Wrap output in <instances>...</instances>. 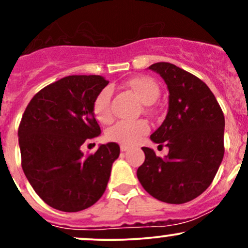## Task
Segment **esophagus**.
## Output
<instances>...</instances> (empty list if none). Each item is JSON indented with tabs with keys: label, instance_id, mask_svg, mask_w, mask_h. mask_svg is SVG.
Wrapping results in <instances>:
<instances>
[{
	"label": "esophagus",
	"instance_id": "34e87169",
	"mask_svg": "<svg viewBox=\"0 0 248 248\" xmlns=\"http://www.w3.org/2000/svg\"><path fill=\"white\" fill-rule=\"evenodd\" d=\"M120 149H121V152H127V150L129 149V147H128V146H124V144H121V146H120Z\"/></svg>",
	"mask_w": 248,
	"mask_h": 248
}]
</instances>
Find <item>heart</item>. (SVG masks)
I'll return each instance as SVG.
<instances>
[{
    "mask_svg": "<svg viewBox=\"0 0 248 248\" xmlns=\"http://www.w3.org/2000/svg\"><path fill=\"white\" fill-rule=\"evenodd\" d=\"M139 99L143 104H152L158 96L160 90L157 85L147 77H138L127 82ZM93 114L101 124H109L113 119L110 108V88L105 87L95 96L92 105ZM149 132V124L143 120L138 121H120L107 130L106 136L109 141L133 146L139 143L144 135Z\"/></svg>",
    "mask_w": 248,
    "mask_h": 248,
    "instance_id": "1",
    "label": "heart"
}]
</instances>
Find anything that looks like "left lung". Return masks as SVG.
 Returning a JSON list of instances; mask_svg holds the SVG:
<instances>
[{
  "instance_id": "1",
  "label": "left lung",
  "mask_w": 248,
  "mask_h": 248,
  "mask_svg": "<svg viewBox=\"0 0 248 248\" xmlns=\"http://www.w3.org/2000/svg\"><path fill=\"white\" fill-rule=\"evenodd\" d=\"M148 69L162 77L169 91L166 119L150 135L169 154L162 158L143 147L146 160L136 175L153 197L183 204L205 191L223 161V110L205 82L191 73L164 62Z\"/></svg>"
}]
</instances>
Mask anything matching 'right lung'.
<instances>
[{
    "mask_svg": "<svg viewBox=\"0 0 248 248\" xmlns=\"http://www.w3.org/2000/svg\"><path fill=\"white\" fill-rule=\"evenodd\" d=\"M107 84L100 76L65 77L39 91L25 108L18 128L22 168L37 195L53 209L81 211L106 190L120 147L100 144L87 157L80 147L100 135L92 105Z\"/></svg>",
    "mask_w": 248,
    "mask_h": 248,
    "instance_id": "1",
    "label": "right lung"
}]
</instances>
